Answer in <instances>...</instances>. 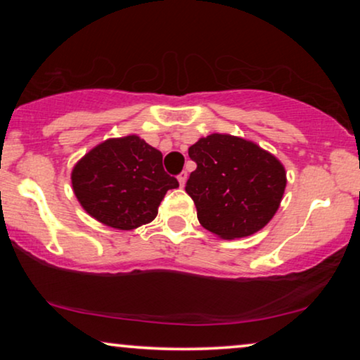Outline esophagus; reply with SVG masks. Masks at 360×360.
Segmentation results:
<instances>
[{"instance_id": "obj_1", "label": "esophagus", "mask_w": 360, "mask_h": 360, "mask_svg": "<svg viewBox=\"0 0 360 360\" xmlns=\"http://www.w3.org/2000/svg\"><path fill=\"white\" fill-rule=\"evenodd\" d=\"M176 179H179V184H180V186H185V184H186V179H188V174H186V172H181V174L176 176Z\"/></svg>"}]
</instances>
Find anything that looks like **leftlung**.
I'll use <instances>...</instances> for the list:
<instances>
[{"mask_svg":"<svg viewBox=\"0 0 360 360\" xmlns=\"http://www.w3.org/2000/svg\"><path fill=\"white\" fill-rule=\"evenodd\" d=\"M188 155L196 170L185 190L205 229L223 239L245 238L277 213L287 174L277 157L255 142L211 134L195 142Z\"/></svg>","mask_w":360,"mask_h":360,"instance_id":"8db88e82","label":"left lung"}]
</instances>
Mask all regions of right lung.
I'll list each match as a JSON object with an SVG mask.
<instances>
[{
    "instance_id": "1",
    "label": "right lung",
    "mask_w": 360,
    "mask_h": 360,
    "mask_svg": "<svg viewBox=\"0 0 360 360\" xmlns=\"http://www.w3.org/2000/svg\"><path fill=\"white\" fill-rule=\"evenodd\" d=\"M77 200L91 218L131 231L150 223L165 193L179 186L162 165V152L139 136L108 139L72 170Z\"/></svg>"
}]
</instances>
